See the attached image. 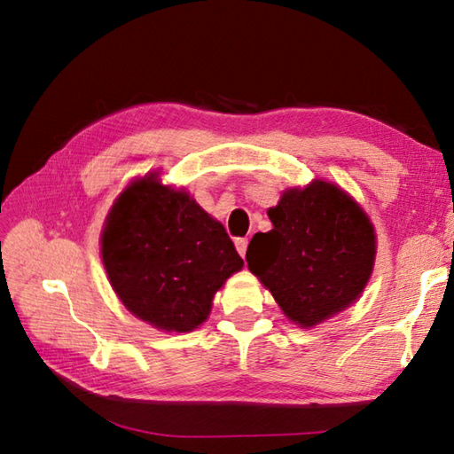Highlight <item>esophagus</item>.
Listing matches in <instances>:
<instances>
[{
    "label": "esophagus",
    "mask_w": 454,
    "mask_h": 454,
    "mask_svg": "<svg viewBox=\"0 0 454 454\" xmlns=\"http://www.w3.org/2000/svg\"><path fill=\"white\" fill-rule=\"evenodd\" d=\"M236 249H238L239 255L246 257V252H247V238H238V239H236Z\"/></svg>",
    "instance_id": "34e87169"
}]
</instances>
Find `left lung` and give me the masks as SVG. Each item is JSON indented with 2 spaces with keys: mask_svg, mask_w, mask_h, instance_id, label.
I'll return each instance as SVG.
<instances>
[{
  "mask_svg": "<svg viewBox=\"0 0 454 454\" xmlns=\"http://www.w3.org/2000/svg\"><path fill=\"white\" fill-rule=\"evenodd\" d=\"M267 215L273 230L252 238L246 262L288 320L314 327L361 296L372 273L376 236L343 189L314 179L285 191Z\"/></svg>",
  "mask_w": 454,
  "mask_h": 454,
  "instance_id": "left-lung-1",
  "label": "left lung"
}]
</instances>
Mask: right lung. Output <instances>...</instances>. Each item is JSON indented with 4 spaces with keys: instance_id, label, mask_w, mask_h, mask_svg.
<instances>
[{
    "instance_id": "add662e5",
    "label": "right lung",
    "mask_w": 454,
    "mask_h": 454,
    "mask_svg": "<svg viewBox=\"0 0 454 454\" xmlns=\"http://www.w3.org/2000/svg\"><path fill=\"white\" fill-rule=\"evenodd\" d=\"M101 257L113 291L140 320L185 333L207 320L218 288L244 267L224 226L185 191L148 173L105 220Z\"/></svg>"
}]
</instances>
